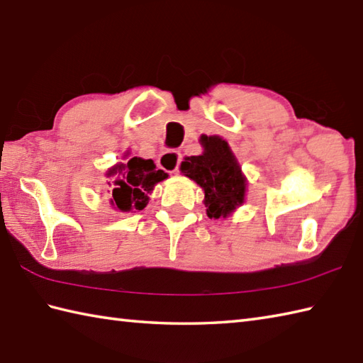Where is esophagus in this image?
Masks as SVG:
<instances>
[{
  "mask_svg": "<svg viewBox=\"0 0 363 363\" xmlns=\"http://www.w3.org/2000/svg\"><path fill=\"white\" fill-rule=\"evenodd\" d=\"M182 162V153L177 150H167L164 153H161V157L158 158V166L161 169H164L169 174H177L179 172Z\"/></svg>",
  "mask_w": 363,
  "mask_h": 363,
  "instance_id": "esophagus-1",
  "label": "esophagus"
}]
</instances>
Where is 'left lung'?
<instances>
[{
	"instance_id": "obj_1",
	"label": "left lung",
	"mask_w": 363,
	"mask_h": 363,
	"mask_svg": "<svg viewBox=\"0 0 363 363\" xmlns=\"http://www.w3.org/2000/svg\"><path fill=\"white\" fill-rule=\"evenodd\" d=\"M203 153L182 162V172L205 191L208 218H227L244 202L246 179L230 147L219 136H202Z\"/></svg>"
}]
</instances>
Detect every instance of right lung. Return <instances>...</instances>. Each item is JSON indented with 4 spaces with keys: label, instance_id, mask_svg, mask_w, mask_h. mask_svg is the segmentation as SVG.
I'll use <instances>...</instances> for the list:
<instances>
[{
    "label": "right lung",
    "instance_id": "obj_1",
    "mask_svg": "<svg viewBox=\"0 0 363 363\" xmlns=\"http://www.w3.org/2000/svg\"><path fill=\"white\" fill-rule=\"evenodd\" d=\"M108 177H113L109 183L113 188L111 203L121 211H131L145 208L153 186L167 179V174L157 169L152 160L133 157L127 162L116 164L108 172Z\"/></svg>",
    "mask_w": 363,
    "mask_h": 363
}]
</instances>
